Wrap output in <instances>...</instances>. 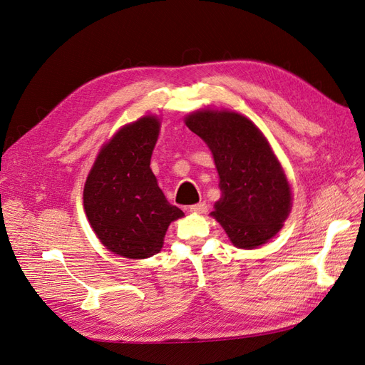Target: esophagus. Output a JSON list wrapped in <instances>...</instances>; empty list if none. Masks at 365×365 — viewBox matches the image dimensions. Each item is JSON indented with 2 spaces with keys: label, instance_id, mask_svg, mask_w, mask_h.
<instances>
[{
  "label": "esophagus",
  "instance_id": "obj_1",
  "mask_svg": "<svg viewBox=\"0 0 365 365\" xmlns=\"http://www.w3.org/2000/svg\"><path fill=\"white\" fill-rule=\"evenodd\" d=\"M207 208H208V207H207L205 202H200V204L190 205V212H192V213H205Z\"/></svg>",
  "mask_w": 365,
  "mask_h": 365
}]
</instances>
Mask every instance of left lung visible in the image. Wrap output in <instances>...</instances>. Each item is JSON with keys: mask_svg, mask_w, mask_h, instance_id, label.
<instances>
[{"mask_svg": "<svg viewBox=\"0 0 365 365\" xmlns=\"http://www.w3.org/2000/svg\"><path fill=\"white\" fill-rule=\"evenodd\" d=\"M185 125L213 153L220 200L212 216L237 248L260 247L279 233L292 205V193L268 140L247 117L201 109Z\"/></svg>", "mask_w": 365, "mask_h": 365, "instance_id": "1", "label": "left lung"}]
</instances>
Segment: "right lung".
I'll return each mask as SVG.
<instances>
[{"mask_svg": "<svg viewBox=\"0 0 365 365\" xmlns=\"http://www.w3.org/2000/svg\"><path fill=\"white\" fill-rule=\"evenodd\" d=\"M160 120L145 115L121 128L98 152L83 189V207L98 240L114 254L146 259L161 251L170 222L184 216L150 170Z\"/></svg>", "mask_w": 365, "mask_h": 365, "instance_id": "add662e5", "label": "right lung"}]
</instances>
